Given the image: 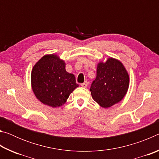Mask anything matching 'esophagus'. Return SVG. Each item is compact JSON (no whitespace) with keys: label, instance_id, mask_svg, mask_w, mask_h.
<instances>
[{"label":"esophagus","instance_id":"34e87169","mask_svg":"<svg viewBox=\"0 0 159 159\" xmlns=\"http://www.w3.org/2000/svg\"><path fill=\"white\" fill-rule=\"evenodd\" d=\"M88 85V83L87 81H85L84 83H81V85H81L82 87H83V88H87Z\"/></svg>","mask_w":159,"mask_h":159}]
</instances>
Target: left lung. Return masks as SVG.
Segmentation results:
<instances>
[{"instance_id": "obj_1", "label": "left lung", "mask_w": 159, "mask_h": 159, "mask_svg": "<svg viewBox=\"0 0 159 159\" xmlns=\"http://www.w3.org/2000/svg\"><path fill=\"white\" fill-rule=\"evenodd\" d=\"M129 87V76L123 64L116 59L109 58L99 62L97 76L90 86L94 100L104 108H108L124 98Z\"/></svg>"}]
</instances>
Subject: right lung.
Returning <instances> with one entry per match:
<instances>
[{
  "label": "right lung",
  "instance_id": "add662e5",
  "mask_svg": "<svg viewBox=\"0 0 159 159\" xmlns=\"http://www.w3.org/2000/svg\"><path fill=\"white\" fill-rule=\"evenodd\" d=\"M65 62L56 55H46L35 64L31 71L34 93L42 103L52 107L65 103L79 87L74 74L66 72Z\"/></svg>",
  "mask_w": 159,
  "mask_h": 159
}]
</instances>
